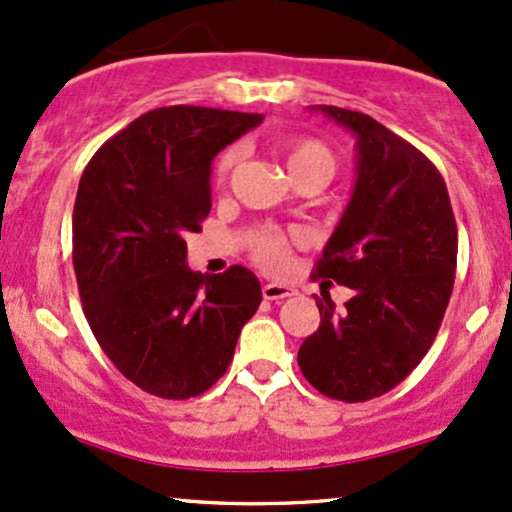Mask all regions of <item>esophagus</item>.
I'll list each match as a JSON object with an SVG mask.
<instances>
[{
	"label": "esophagus",
	"instance_id": "obj_1",
	"mask_svg": "<svg viewBox=\"0 0 512 512\" xmlns=\"http://www.w3.org/2000/svg\"><path fill=\"white\" fill-rule=\"evenodd\" d=\"M295 291L291 286H283V283H264L262 286V295L264 300H274V303H279V300L288 298V295H293Z\"/></svg>",
	"mask_w": 512,
	"mask_h": 512
}]
</instances>
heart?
<instances>
[{"label":"heart","instance_id":"1","mask_svg":"<svg viewBox=\"0 0 512 512\" xmlns=\"http://www.w3.org/2000/svg\"><path fill=\"white\" fill-rule=\"evenodd\" d=\"M240 162V147H229L217 162V183L224 186L229 181L231 171ZM286 162L293 178L298 176H315L319 181H331L336 174V155L324 140L300 135L286 143ZM250 252L257 264L267 269H281L288 257V238L281 231L262 229L250 238Z\"/></svg>","mask_w":512,"mask_h":512}]
</instances>
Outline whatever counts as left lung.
I'll use <instances>...</instances> for the list:
<instances>
[{
    "label": "left lung",
    "mask_w": 512,
    "mask_h": 512,
    "mask_svg": "<svg viewBox=\"0 0 512 512\" xmlns=\"http://www.w3.org/2000/svg\"><path fill=\"white\" fill-rule=\"evenodd\" d=\"M357 135V181L315 272L353 288L346 310L317 298L319 329L298 350L324 396L365 403L420 365L453 293L458 226L427 157L372 116L317 104Z\"/></svg>",
    "instance_id": "obj_1"
}]
</instances>
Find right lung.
Listing matches in <instances>:
<instances>
[{"mask_svg": "<svg viewBox=\"0 0 512 512\" xmlns=\"http://www.w3.org/2000/svg\"><path fill=\"white\" fill-rule=\"evenodd\" d=\"M264 119L229 109H152L85 166L73 205V269L100 348L138 389L186 400L212 389L262 303L250 269L202 276L188 233L212 209V159Z\"/></svg>", "mask_w": 512, "mask_h": 512, "instance_id": "1", "label": "right lung"}]
</instances>
